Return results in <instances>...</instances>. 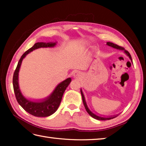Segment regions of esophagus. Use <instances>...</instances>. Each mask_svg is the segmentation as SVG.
I'll return each instance as SVG.
<instances>
[{
	"instance_id": "obj_1",
	"label": "esophagus",
	"mask_w": 146,
	"mask_h": 146,
	"mask_svg": "<svg viewBox=\"0 0 146 146\" xmlns=\"http://www.w3.org/2000/svg\"><path fill=\"white\" fill-rule=\"evenodd\" d=\"M81 75H82V74L80 73V71H75V72L73 73V76H74V78H80V76H82Z\"/></svg>"
}]
</instances>
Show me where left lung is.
<instances>
[{
    "label": "left lung",
    "mask_w": 146,
    "mask_h": 146,
    "mask_svg": "<svg viewBox=\"0 0 146 146\" xmlns=\"http://www.w3.org/2000/svg\"><path fill=\"white\" fill-rule=\"evenodd\" d=\"M107 45L109 46H111V47L112 48H116V49H120V50H123L124 51V52L126 53V54L129 57V58L131 59V61H132V57L131 54H130V53L129 52V51H127V50H125V49H124V48L122 47V46H120L119 45L117 44H113V43L112 42H107ZM81 94H82V100H83V104H84V106H85V109L86 110V111L88 113V114L90 115L91 117H92L93 118H94V119H97V120H110V119H113V118L116 117L117 116H113V117H100V116H98L97 115L94 114V113H92V111L89 110V108H88L87 107V105H86V102H85V97H84V95H83V94L82 92V90H81Z\"/></svg>",
    "instance_id": "obj_1"
}]
</instances>
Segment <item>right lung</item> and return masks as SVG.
Masks as SVG:
<instances>
[{"label":"right lung","mask_w":146,"mask_h":146,"mask_svg":"<svg viewBox=\"0 0 146 146\" xmlns=\"http://www.w3.org/2000/svg\"><path fill=\"white\" fill-rule=\"evenodd\" d=\"M56 45V42H37L35 43L32 48L29 49L24 53L22 55L21 59L18 62L17 66L15 69L14 75L12 83H13V88L15 98L21 106L27 112L33 115L35 117H48L51 115L53 114L57 110L61 102L62 97L65 90L66 89L70 83L71 79L70 78H67L64 81L62 82L59 84L56 88H55L54 92L49 97L41 101V102H33L28 100L22 95L19 87L18 83V75L19 71L24 58L29 54L30 52L33 51L35 49L39 48H48L53 47Z\"/></svg>","instance_id":"right-lung-1"}]
</instances>
